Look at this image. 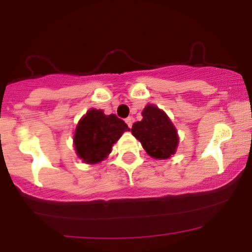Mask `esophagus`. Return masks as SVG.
Here are the masks:
<instances>
[{
	"instance_id": "esophagus-1",
	"label": "esophagus",
	"mask_w": 252,
	"mask_h": 252,
	"mask_svg": "<svg viewBox=\"0 0 252 252\" xmlns=\"http://www.w3.org/2000/svg\"><path fill=\"white\" fill-rule=\"evenodd\" d=\"M126 123L128 124L129 128H131V126H133V123H134L133 117H128V118H126Z\"/></svg>"
}]
</instances>
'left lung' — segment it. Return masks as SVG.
<instances>
[{"label":"left lung","mask_w":252,"mask_h":252,"mask_svg":"<svg viewBox=\"0 0 252 252\" xmlns=\"http://www.w3.org/2000/svg\"><path fill=\"white\" fill-rule=\"evenodd\" d=\"M131 133L155 158H168L178 146V135L168 117L156 106L149 105L142 111V119L133 124Z\"/></svg>","instance_id":"left-lung-1"}]
</instances>
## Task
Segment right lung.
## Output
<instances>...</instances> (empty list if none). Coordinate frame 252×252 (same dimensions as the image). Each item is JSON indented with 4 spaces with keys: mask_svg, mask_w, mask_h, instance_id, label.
<instances>
[{
    "mask_svg": "<svg viewBox=\"0 0 252 252\" xmlns=\"http://www.w3.org/2000/svg\"><path fill=\"white\" fill-rule=\"evenodd\" d=\"M128 129L114 114L105 116L102 111L90 110L75 129V151L86 163H97L107 157L112 145Z\"/></svg>",
    "mask_w": 252,
    "mask_h": 252,
    "instance_id": "add662e5",
    "label": "right lung"
}]
</instances>
